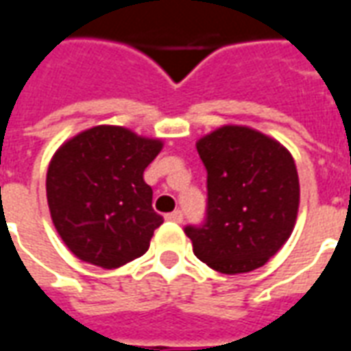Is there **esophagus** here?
<instances>
[{
    "label": "esophagus",
    "mask_w": 351,
    "mask_h": 351,
    "mask_svg": "<svg viewBox=\"0 0 351 351\" xmlns=\"http://www.w3.org/2000/svg\"><path fill=\"white\" fill-rule=\"evenodd\" d=\"M165 218H167L169 221H175V223H182V220H184V214H182V210H175V213L167 214V216H165Z\"/></svg>",
    "instance_id": "34e87169"
}]
</instances>
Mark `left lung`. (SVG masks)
<instances>
[{"label":"left lung","mask_w":351,"mask_h":351,"mask_svg":"<svg viewBox=\"0 0 351 351\" xmlns=\"http://www.w3.org/2000/svg\"><path fill=\"white\" fill-rule=\"evenodd\" d=\"M206 169V218L184 229L210 269L241 274L263 267L291 235L299 175L278 141L246 125H223L197 141Z\"/></svg>","instance_id":"left-lung-1"}]
</instances>
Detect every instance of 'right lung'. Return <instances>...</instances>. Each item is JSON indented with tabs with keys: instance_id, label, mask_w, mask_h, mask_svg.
<instances>
[{
	"instance_id": "obj_1",
	"label": "right lung",
	"mask_w": 351,
	"mask_h": 351,
	"mask_svg": "<svg viewBox=\"0 0 351 351\" xmlns=\"http://www.w3.org/2000/svg\"><path fill=\"white\" fill-rule=\"evenodd\" d=\"M161 148L160 138L120 125H95L58 148L47 199L58 235L77 258L116 269L148 250L163 218L143 175Z\"/></svg>"
}]
</instances>
